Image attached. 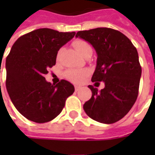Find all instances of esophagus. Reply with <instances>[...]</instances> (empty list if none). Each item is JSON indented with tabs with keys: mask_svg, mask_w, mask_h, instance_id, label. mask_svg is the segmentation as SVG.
<instances>
[{
	"mask_svg": "<svg viewBox=\"0 0 155 155\" xmlns=\"http://www.w3.org/2000/svg\"><path fill=\"white\" fill-rule=\"evenodd\" d=\"M74 90H75V91H79L81 90V86H75V87H74Z\"/></svg>",
	"mask_w": 155,
	"mask_h": 155,
	"instance_id": "1",
	"label": "esophagus"
}]
</instances>
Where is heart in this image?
Listing matches in <instances>:
<instances>
[{
  "mask_svg": "<svg viewBox=\"0 0 155 155\" xmlns=\"http://www.w3.org/2000/svg\"><path fill=\"white\" fill-rule=\"evenodd\" d=\"M73 46L78 51V53L83 57L89 52H92V47L87 41L83 40H76L73 42ZM62 50H60L57 54V60L60 59ZM89 74L87 70L85 69H70L65 71L64 76L71 82L74 84H80L86 78Z\"/></svg>",
  "mask_w": 155,
  "mask_h": 155,
  "instance_id": "b5f03b06",
  "label": "heart"
}]
</instances>
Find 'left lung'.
Masks as SVG:
<instances>
[{
	"label": "left lung",
	"mask_w": 155,
	"mask_h": 155,
	"mask_svg": "<svg viewBox=\"0 0 155 155\" xmlns=\"http://www.w3.org/2000/svg\"><path fill=\"white\" fill-rule=\"evenodd\" d=\"M75 36L91 43L97 53L92 82H104L101 91L88 86L92 96L84 110L95 121L115 123L128 114L138 97L142 70L136 48L126 35L111 28L81 31Z\"/></svg>",
	"instance_id": "8db88e82"
}]
</instances>
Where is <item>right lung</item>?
<instances>
[{
  "label": "right lung",
  "instance_id": "right-lung-1",
  "mask_svg": "<svg viewBox=\"0 0 155 155\" xmlns=\"http://www.w3.org/2000/svg\"><path fill=\"white\" fill-rule=\"evenodd\" d=\"M75 35L41 28L17 39L5 61V85L16 110L35 123L49 122L61 114L74 85L61 80L45 81L48 69L55 64L58 51Z\"/></svg>",
  "mask_w": 155,
  "mask_h": 155
}]
</instances>
